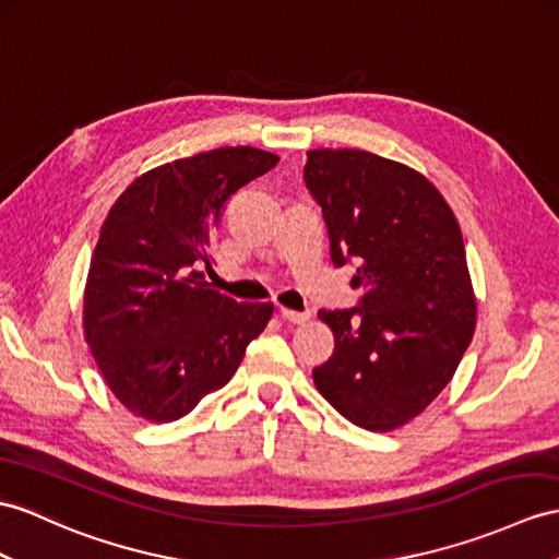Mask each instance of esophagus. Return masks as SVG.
I'll use <instances>...</instances> for the list:
<instances>
[{"instance_id":"esophagus-1","label":"esophagus","mask_w":559,"mask_h":559,"mask_svg":"<svg viewBox=\"0 0 559 559\" xmlns=\"http://www.w3.org/2000/svg\"><path fill=\"white\" fill-rule=\"evenodd\" d=\"M280 318H282V320H287V322H292V324H301V322H306V320L310 318V312H308V310H289V308H280Z\"/></svg>"}]
</instances>
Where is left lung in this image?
Wrapping results in <instances>:
<instances>
[{
  "instance_id": "left-lung-1",
  "label": "left lung",
  "mask_w": 559,
  "mask_h": 559,
  "mask_svg": "<svg viewBox=\"0 0 559 559\" xmlns=\"http://www.w3.org/2000/svg\"><path fill=\"white\" fill-rule=\"evenodd\" d=\"M304 182L322 209L334 267L356 265V306L320 310L332 358L312 370L353 425L389 431L451 382L476 301L460 225L425 175L360 148L308 152Z\"/></svg>"
}]
</instances>
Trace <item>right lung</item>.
<instances>
[{"label": "right lung", "mask_w": 559, "mask_h": 559, "mask_svg": "<svg viewBox=\"0 0 559 559\" xmlns=\"http://www.w3.org/2000/svg\"><path fill=\"white\" fill-rule=\"evenodd\" d=\"M280 163L225 146L158 166L114 203L85 287V338L130 413L173 421L223 389L265 330L272 304L211 289V239L227 201Z\"/></svg>", "instance_id": "obj_1"}]
</instances>
